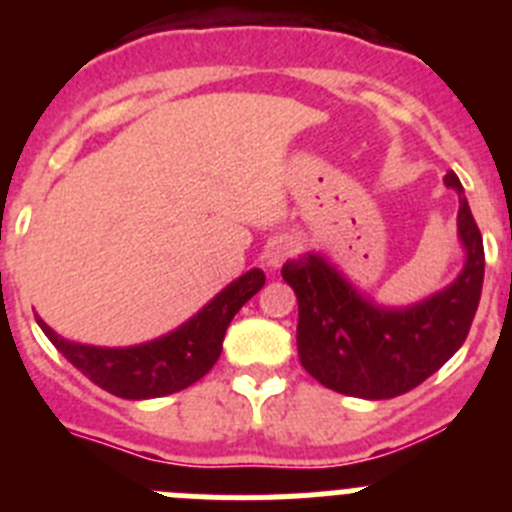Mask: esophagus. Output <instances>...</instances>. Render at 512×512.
Returning a JSON list of instances; mask_svg holds the SVG:
<instances>
[{"label":"esophagus","instance_id":"esophagus-1","mask_svg":"<svg viewBox=\"0 0 512 512\" xmlns=\"http://www.w3.org/2000/svg\"><path fill=\"white\" fill-rule=\"evenodd\" d=\"M292 253H295V246H292V241H289V238H284V235H282V238H274V241L266 246L264 259H266V264L271 266V269H279V266H282L284 261L292 256Z\"/></svg>","mask_w":512,"mask_h":512}]
</instances>
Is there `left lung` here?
<instances>
[{"instance_id":"8db88e82","label":"left lung","mask_w":512,"mask_h":512,"mask_svg":"<svg viewBox=\"0 0 512 512\" xmlns=\"http://www.w3.org/2000/svg\"><path fill=\"white\" fill-rule=\"evenodd\" d=\"M443 184L459 194L456 230L464 269L436 295L408 307H384L354 287L320 253L282 266L295 289L297 354L323 387L364 400L405 395L438 372L469 333L485 279V246L454 171Z\"/></svg>"}]
</instances>
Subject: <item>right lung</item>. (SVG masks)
Returning <instances> with one entry per match:
<instances>
[{
  "mask_svg": "<svg viewBox=\"0 0 512 512\" xmlns=\"http://www.w3.org/2000/svg\"><path fill=\"white\" fill-rule=\"evenodd\" d=\"M266 277L261 269L246 271L217 292L197 315L166 336L138 346H89L58 336L51 325L38 318L48 341L79 369L89 382L125 400H151L174 395L205 377L223 351V338L235 312L241 310L261 287Z\"/></svg>",
  "mask_w": 512,
  "mask_h": 512,
  "instance_id": "obj_1",
  "label": "right lung"
}]
</instances>
